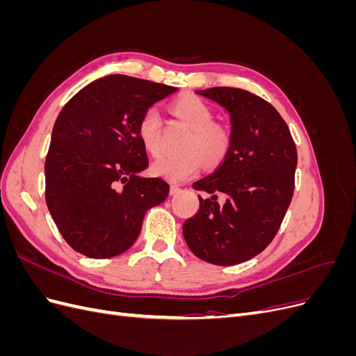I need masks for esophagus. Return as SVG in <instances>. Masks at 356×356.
<instances>
[{"label": "esophagus", "instance_id": "obj_1", "mask_svg": "<svg viewBox=\"0 0 356 356\" xmlns=\"http://www.w3.org/2000/svg\"><path fill=\"white\" fill-rule=\"evenodd\" d=\"M179 191H181V188H179V187H177V186H170V190H169L170 196H175V195H178Z\"/></svg>", "mask_w": 356, "mask_h": 356}]
</instances>
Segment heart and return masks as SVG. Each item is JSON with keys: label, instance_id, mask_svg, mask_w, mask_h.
Wrapping results in <instances>:
<instances>
[{"label": "heart", "instance_id": "heart-1", "mask_svg": "<svg viewBox=\"0 0 356 356\" xmlns=\"http://www.w3.org/2000/svg\"><path fill=\"white\" fill-rule=\"evenodd\" d=\"M172 108L179 120L191 129L184 144L186 153L157 157L152 165V174L178 184L199 174L203 168V159L209 165L220 163L229 152L230 135L222 126L213 123L212 108L197 96H182L174 102ZM138 136L148 153L159 154L161 134L160 113L156 106L143 114L138 123Z\"/></svg>", "mask_w": 356, "mask_h": 356}]
</instances>
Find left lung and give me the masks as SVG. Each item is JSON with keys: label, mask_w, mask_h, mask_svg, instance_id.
Instances as JSON below:
<instances>
[{"label": "left lung", "mask_w": 356, "mask_h": 356, "mask_svg": "<svg viewBox=\"0 0 356 356\" xmlns=\"http://www.w3.org/2000/svg\"><path fill=\"white\" fill-rule=\"evenodd\" d=\"M196 93L230 114V147L222 163L193 184L209 196H199L200 208L182 234L200 260L239 264L260 254L281 227L294 193L296 144L281 114L260 96L234 88Z\"/></svg>", "instance_id": "left-lung-1"}]
</instances>
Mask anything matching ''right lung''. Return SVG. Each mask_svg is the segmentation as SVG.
<instances>
[{
  "instance_id": "1",
  "label": "right lung",
  "mask_w": 356,
  "mask_h": 356,
  "mask_svg": "<svg viewBox=\"0 0 356 356\" xmlns=\"http://www.w3.org/2000/svg\"><path fill=\"white\" fill-rule=\"evenodd\" d=\"M177 88L106 75L75 93L53 126L46 157V203L63 239L89 258L131 248L145 212L169 195L168 182L144 178L148 157L138 123Z\"/></svg>"
}]
</instances>
